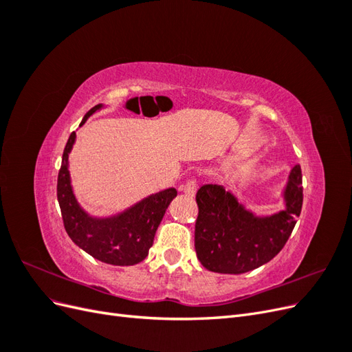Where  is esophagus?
I'll return each mask as SVG.
<instances>
[{
	"instance_id": "34e87169",
	"label": "esophagus",
	"mask_w": 352,
	"mask_h": 352,
	"mask_svg": "<svg viewBox=\"0 0 352 352\" xmlns=\"http://www.w3.org/2000/svg\"><path fill=\"white\" fill-rule=\"evenodd\" d=\"M197 188H198L197 180L195 179H189V180H186V184L182 186V190L188 197H194L195 192H197Z\"/></svg>"
}]
</instances>
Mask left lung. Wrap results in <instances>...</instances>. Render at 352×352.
Segmentation results:
<instances>
[{
  "label": "left lung",
  "instance_id": "obj_1",
  "mask_svg": "<svg viewBox=\"0 0 352 352\" xmlns=\"http://www.w3.org/2000/svg\"><path fill=\"white\" fill-rule=\"evenodd\" d=\"M302 175L295 166L285 190L286 208L270 217H255L223 186L197 190L195 251L210 272L241 274L276 257L289 239L302 208Z\"/></svg>",
  "mask_w": 352,
  "mask_h": 352
}]
</instances>
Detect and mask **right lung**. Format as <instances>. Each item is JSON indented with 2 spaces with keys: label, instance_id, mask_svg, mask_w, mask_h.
Masks as SVG:
<instances>
[{
  "label": "right lung",
  "instance_id": "1",
  "mask_svg": "<svg viewBox=\"0 0 352 352\" xmlns=\"http://www.w3.org/2000/svg\"><path fill=\"white\" fill-rule=\"evenodd\" d=\"M98 109H101V104L95 105L85 114L80 126ZM74 138L76 133L72 132L63 151L57 179V198L67 235L79 248L102 263L113 265H133L141 263L153 247L157 228L170 201L177 195L176 189L168 188L148 197L111 219L89 217L79 207L70 186L67 160Z\"/></svg>",
  "mask_w": 352,
  "mask_h": 352
}]
</instances>
